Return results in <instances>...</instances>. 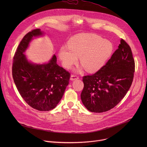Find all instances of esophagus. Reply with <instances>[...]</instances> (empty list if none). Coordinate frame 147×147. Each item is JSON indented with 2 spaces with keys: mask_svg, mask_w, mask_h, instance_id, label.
Segmentation results:
<instances>
[{
  "mask_svg": "<svg viewBox=\"0 0 147 147\" xmlns=\"http://www.w3.org/2000/svg\"><path fill=\"white\" fill-rule=\"evenodd\" d=\"M79 77L77 76V75H74V74H71V77H70V80H75L76 79H78Z\"/></svg>",
  "mask_w": 147,
  "mask_h": 147,
  "instance_id": "esophagus-1",
  "label": "esophagus"
}]
</instances>
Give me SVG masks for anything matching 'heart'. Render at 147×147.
<instances>
[{"label":"heart","instance_id":"obj_1","mask_svg":"<svg viewBox=\"0 0 147 147\" xmlns=\"http://www.w3.org/2000/svg\"><path fill=\"white\" fill-rule=\"evenodd\" d=\"M68 47H62L59 51L63 66L71 68L81 56V65L90 73L99 70L105 65L113 50L110 41L92 34H80L73 36L68 42Z\"/></svg>","mask_w":147,"mask_h":147}]
</instances>
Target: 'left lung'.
Masks as SVG:
<instances>
[{
    "mask_svg": "<svg viewBox=\"0 0 147 147\" xmlns=\"http://www.w3.org/2000/svg\"><path fill=\"white\" fill-rule=\"evenodd\" d=\"M135 62L129 44L123 39L99 70L82 77L81 99L90 112L102 113L113 108L130 89L134 78Z\"/></svg>",
    "mask_w": 147,
    "mask_h": 147,
    "instance_id": "8db88e82",
    "label": "left lung"
}]
</instances>
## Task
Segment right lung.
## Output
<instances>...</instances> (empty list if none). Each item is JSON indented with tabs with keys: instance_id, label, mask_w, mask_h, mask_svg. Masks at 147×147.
Returning <instances> with one entry per match:
<instances>
[{
	"instance_id": "add662e5",
	"label": "right lung",
	"mask_w": 147,
	"mask_h": 147,
	"mask_svg": "<svg viewBox=\"0 0 147 147\" xmlns=\"http://www.w3.org/2000/svg\"><path fill=\"white\" fill-rule=\"evenodd\" d=\"M42 32L35 29L21 40L13 57L12 75L16 87L26 102L39 111L54 109L69 83L70 73L56 63L54 55L45 65L30 63L23 54L33 36Z\"/></svg>"
}]
</instances>
